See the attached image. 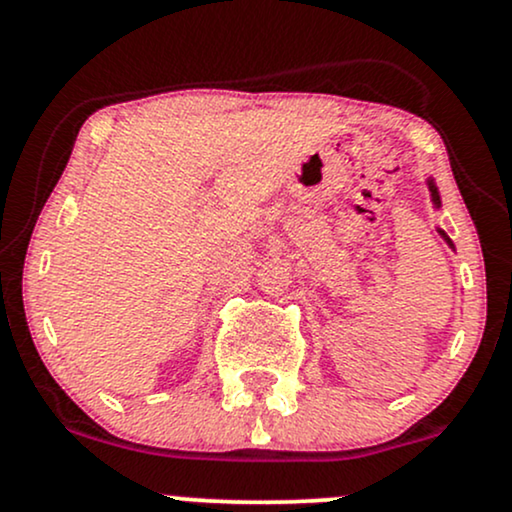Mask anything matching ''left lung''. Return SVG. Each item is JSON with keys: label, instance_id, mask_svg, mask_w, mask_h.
I'll list each match as a JSON object with an SVG mask.
<instances>
[{"label": "left lung", "instance_id": "obj_1", "mask_svg": "<svg viewBox=\"0 0 512 512\" xmlns=\"http://www.w3.org/2000/svg\"><path fill=\"white\" fill-rule=\"evenodd\" d=\"M428 190H431V199H433V204H436V207H440V195H438V187H436V182H433V180H428ZM440 236H443L445 240H448V245H450V248H452V240H450L448 236H445L443 231H440Z\"/></svg>", "mask_w": 512, "mask_h": 512}]
</instances>
